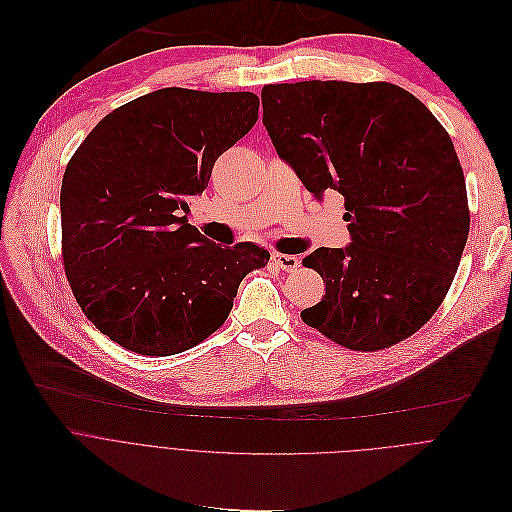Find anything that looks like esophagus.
I'll list each match as a JSON object with an SVG mask.
<instances>
[{
    "instance_id": "esophagus-1",
    "label": "esophagus",
    "mask_w": 512,
    "mask_h": 512,
    "mask_svg": "<svg viewBox=\"0 0 512 512\" xmlns=\"http://www.w3.org/2000/svg\"><path fill=\"white\" fill-rule=\"evenodd\" d=\"M272 260L284 272H294L300 266V258L292 256V254H272Z\"/></svg>"
}]
</instances>
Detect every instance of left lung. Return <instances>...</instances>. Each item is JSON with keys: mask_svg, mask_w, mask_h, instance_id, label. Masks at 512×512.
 Masks as SVG:
<instances>
[{"mask_svg": "<svg viewBox=\"0 0 512 512\" xmlns=\"http://www.w3.org/2000/svg\"><path fill=\"white\" fill-rule=\"evenodd\" d=\"M278 157L319 201L345 199L351 244L302 264L327 282L302 321L353 351L395 345L442 304L470 214L452 139L424 102L389 82L304 80L262 88Z\"/></svg>", "mask_w": 512, "mask_h": 512, "instance_id": "8db88e82", "label": "left lung"}]
</instances>
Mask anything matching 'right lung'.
Here are the masks:
<instances>
[{
  "instance_id": "right-lung-1",
  "label": "right lung",
  "mask_w": 512,
  "mask_h": 512,
  "mask_svg": "<svg viewBox=\"0 0 512 512\" xmlns=\"http://www.w3.org/2000/svg\"><path fill=\"white\" fill-rule=\"evenodd\" d=\"M254 92L161 88L102 119L60 191L64 270L82 313L121 347L175 355L218 331L268 250L187 224L218 157L258 121Z\"/></svg>"
}]
</instances>
